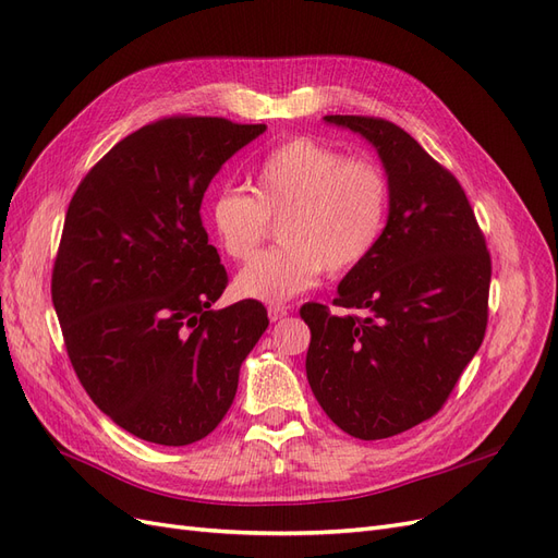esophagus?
Segmentation results:
<instances>
[{"label": "esophagus", "instance_id": "esophagus-1", "mask_svg": "<svg viewBox=\"0 0 558 558\" xmlns=\"http://www.w3.org/2000/svg\"><path fill=\"white\" fill-rule=\"evenodd\" d=\"M267 316H269V320H272V324H277V320H281L283 316H289V307H279V305H272L267 310Z\"/></svg>", "mask_w": 558, "mask_h": 558}]
</instances>
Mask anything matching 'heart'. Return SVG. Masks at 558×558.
I'll list each match as a JSON object with an SVG mask.
<instances>
[{
  "mask_svg": "<svg viewBox=\"0 0 558 558\" xmlns=\"http://www.w3.org/2000/svg\"><path fill=\"white\" fill-rule=\"evenodd\" d=\"M279 218L283 244L263 251L234 279L240 295L286 302L307 291L320 267L347 275L377 248L388 216V181L375 162L349 160L340 148L298 137L269 150L253 174V193L218 191L209 223L221 248L246 260Z\"/></svg>",
  "mask_w": 558,
  "mask_h": 558,
  "instance_id": "obj_1",
  "label": "heart"
}]
</instances>
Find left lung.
<instances>
[{
  "label": "left lung",
  "mask_w": 558,
  "mask_h": 558,
  "mask_svg": "<svg viewBox=\"0 0 558 558\" xmlns=\"http://www.w3.org/2000/svg\"><path fill=\"white\" fill-rule=\"evenodd\" d=\"M377 150L388 216L377 248L337 286L335 305H302L312 330L307 381L335 426L384 440L442 408L486 330L492 258L470 202L402 128L369 116H324Z\"/></svg>",
  "instance_id": "1"
}]
</instances>
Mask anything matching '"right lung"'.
<instances>
[{"mask_svg": "<svg viewBox=\"0 0 558 558\" xmlns=\"http://www.w3.org/2000/svg\"><path fill=\"white\" fill-rule=\"evenodd\" d=\"M267 130L177 116L128 134L76 189L53 267L66 353L116 426L165 447L207 437L267 328L258 300L211 310L228 283L199 205Z\"/></svg>", "mask_w": 558, "mask_h": 558, "instance_id": "add662e5", "label": "right lung"}]
</instances>
